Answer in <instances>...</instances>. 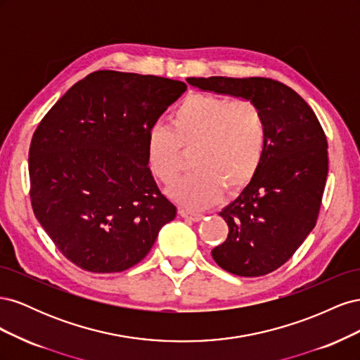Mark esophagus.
Segmentation results:
<instances>
[{
    "instance_id": "1",
    "label": "esophagus",
    "mask_w": 360,
    "mask_h": 360,
    "mask_svg": "<svg viewBox=\"0 0 360 360\" xmlns=\"http://www.w3.org/2000/svg\"><path fill=\"white\" fill-rule=\"evenodd\" d=\"M180 214H181V217H184V219H189L192 222H200L204 217V214H201V213H192V212H186V210H180Z\"/></svg>"
}]
</instances>
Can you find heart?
Segmentation results:
<instances>
[{"label":"heart","mask_w":360,"mask_h":360,"mask_svg":"<svg viewBox=\"0 0 360 360\" xmlns=\"http://www.w3.org/2000/svg\"><path fill=\"white\" fill-rule=\"evenodd\" d=\"M266 141L264 117L254 102L192 93L174 108L169 126L150 129L147 162L155 177L169 184L181 172V148H193L195 172L168 193L186 209H202L219 198L222 188L236 192L252 180Z\"/></svg>","instance_id":"obj_1"}]
</instances>
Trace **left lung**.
Instances as JSON below:
<instances>
[{
  "mask_svg": "<svg viewBox=\"0 0 360 360\" xmlns=\"http://www.w3.org/2000/svg\"><path fill=\"white\" fill-rule=\"evenodd\" d=\"M202 91L254 102L263 112V162L242 193L219 213L226 240L212 250L237 276H263L292 257L317 222L328 179V139L317 115L290 86L269 78H188Z\"/></svg>",
  "mask_w": 360,
  "mask_h": 360,
  "instance_id": "1",
  "label": "left lung"
}]
</instances>
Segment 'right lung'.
Returning a JSON list of instances; mask_svg holds the SVG:
<instances>
[{"label": "right lung", "instance_id": "add662e5", "mask_svg": "<svg viewBox=\"0 0 360 360\" xmlns=\"http://www.w3.org/2000/svg\"><path fill=\"white\" fill-rule=\"evenodd\" d=\"M186 84L97 70L66 91L30 146L31 205L60 252L93 274L139 263L177 214L147 162V136Z\"/></svg>", "mask_w": 360, "mask_h": 360}]
</instances>
